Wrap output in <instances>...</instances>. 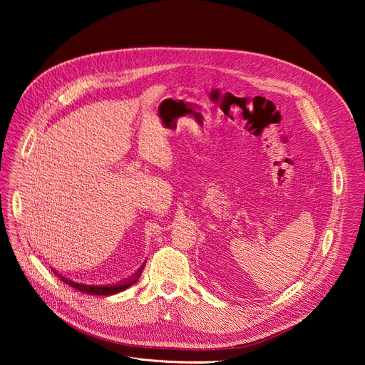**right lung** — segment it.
Here are the masks:
<instances>
[{
	"instance_id": "right-lung-1",
	"label": "right lung",
	"mask_w": 365,
	"mask_h": 365,
	"mask_svg": "<svg viewBox=\"0 0 365 365\" xmlns=\"http://www.w3.org/2000/svg\"><path fill=\"white\" fill-rule=\"evenodd\" d=\"M53 270V269H51ZM53 273L62 279V282H65L66 284L72 286L73 289L79 290V292H83L86 294H96V296H111V294H115V293H120L128 287H131L134 283H137L138 277H140V273H141V269L138 270V273H135V276L124 283H120V284H113V286H91V284H85V283H78V282H73L72 279H68L65 276H62L58 270H53Z\"/></svg>"
}]
</instances>
